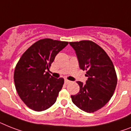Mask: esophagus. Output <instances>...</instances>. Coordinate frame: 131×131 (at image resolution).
<instances>
[{"label": "esophagus", "mask_w": 131, "mask_h": 131, "mask_svg": "<svg viewBox=\"0 0 131 131\" xmlns=\"http://www.w3.org/2000/svg\"><path fill=\"white\" fill-rule=\"evenodd\" d=\"M64 82H65V84H70V83L71 82L70 80H67V79H66V80H65Z\"/></svg>", "instance_id": "obj_1"}]
</instances>
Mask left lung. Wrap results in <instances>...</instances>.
Listing matches in <instances>:
<instances>
[{"label": "left lung", "mask_w": 131, "mask_h": 131, "mask_svg": "<svg viewBox=\"0 0 131 131\" xmlns=\"http://www.w3.org/2000/svg\"><path fill=\"white\" fill-rule=\"evenodd\" d=\"M75 50L81 70L88 80L77 82L80 91L72 95L73 103L84 112H94L105 105L114 94L117 77L114 65L103 49L91 41L70 42Z\"/></svg>", "instance_id": "8db88e82"}]
</instances>
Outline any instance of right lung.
Returning <instances> with one entry per match:
<instances>
[{"mask_svg": "<svg viewBox=\"0 0 131 131\" xmlns=\"http://www.w3.org/2000/svg\"><path fill=\"white\" fill-rule=\"evenodd\" d=\"M68 42L51 39L39 40L23 54L14 73L15 88L29 108L43 111L56 102L64 80L53 78L49 71L57 54Z\"/></svg>", "mask_w": 131, "mask_h": 131, "instance_id": "obj_1", "label": "right lung"}]
</instances>
